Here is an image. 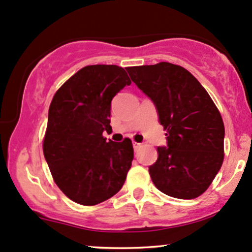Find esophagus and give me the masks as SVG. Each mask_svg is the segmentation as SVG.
I'll return each instance as SVG.
<instances>
[{
    "mask_svg": "<svg viewBox=\"0 0 252 252\" xmlns=\"http://www.w3.org/2000/svg\"><path fill=\"white\" fill-rule=\"evenodd\" d=\"M132 147H134L135 151H139V149L141 148V143H139V142H132Z\"/></svg>",
    "mask_w": 252,
    "mask_h": 252,
    "instance_id": "34e87169",
    "label": "esophagus"
}]
</instances>
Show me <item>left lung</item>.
I'll use <instances>...</instances> for the list:
<instances>
[{"label":"left lung","instance_id":"8db88e82","mask_svg":"<svg viewBox=\"0 0 252 252\" xmlns=\"http://www.w3.org/2000/svg\"><path fill=\"white\" fill-rule=\"evenodd\" d=\"M132 82L153 101L166 130L149 166L152 181L171 197L191 200L208 189L223 161L225 126L207 91L181 65L160 62L129 67Z\"/></svg>","mask_w":252,"mask_h":252}]
</instances>
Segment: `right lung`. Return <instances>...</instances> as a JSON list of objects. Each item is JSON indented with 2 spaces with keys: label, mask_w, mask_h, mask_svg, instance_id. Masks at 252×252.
Returning <instances> with one entry per match:
<instances>
[{
  "label": "right lung",
  "mask_w": 252,
  "mask_h": 252,
  "mask_svg": "<svg viewBox=\"0 0 252 252\" xmlns=\"http://www.w3.org/2000/svg\"><path fill=\"white\" fill-rule=\"evenodd\" d=\"M131 84L122 67L87 65L67 80L52 98L43 152L55 183L67 197L94 206L116 195L134 159L130 139L113 142L111 100Z\"/></svg>",
  "instance_id": "right-lung-1"
}]
</instances>
